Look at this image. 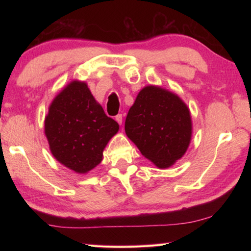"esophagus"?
Wrapping results in <instances>:
<instances>
[{"label":"esophagus","instance_id":"esophagus-1","mask_svg":"<svg viewBox=\"0 0 251 251\" xmlns=\"http://www.w3.org/2000/svg\"><path fill=\"white\" fill-rule=\"evenodd\" d=\"M115 120H116V122L118 123V124L122 125L123 124V115H122V114H118V115H116L115 116Z\"/></svg>","mask_w":251,"mask_h":251}]
</instances>
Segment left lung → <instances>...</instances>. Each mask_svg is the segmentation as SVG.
I'll return each instance as SVG.
<instances>
[{
  "instance_id": "1",
  "label": "left lung",
  "mask_w": 251,
  "mask_h": 251,
  "mask_svg": "<svg viewBox=\"0 0 251 251\" xmlns=\"http://www.w3.org/2000/svg\"><path fill=\"white\" fill-rule=\"evenodd\" d=\"M127 137L158 168L180 159L192 139V117L187 105L158 86L144 87L125 121Z\"/></svg>"
}]
</instances>
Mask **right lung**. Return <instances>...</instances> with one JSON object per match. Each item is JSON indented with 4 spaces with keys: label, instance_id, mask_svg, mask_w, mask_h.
Wrapping results in <instances>:
<instances>
[{
    "label": "right lung",
    "instance_id": "right-lung-1",
    "mask_svg": "<svg viewBox=\"0 0 251 251\" xmlns=\"http://www.w3.org/2000/svg\"><path fill=\"white\" fill-rule=\"evenodd\" d=\"M44 127L52 155L78 174L100 163L104 148L120 129L79 80L71 82L53 100Z\"/></svg>",
    "mask_w": 251,
    "mask_h": 251
}]
</instances>
